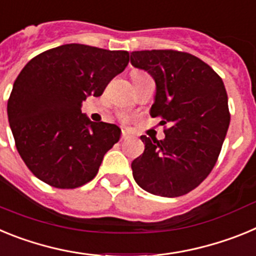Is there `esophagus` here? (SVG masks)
<instances>
[{
	"label": "esophagus",
	"instance_id": "1",
	"mask_svg": "<svg viewBox=\"0 0 256 256\" xmlns=\"http://www.w3.org/2000/svg\"><path fill=\"white\" fill-rule=\"evenodd\" d=\"M128 138H130V133L128 130H123L122 132V141H126Z\"/></svg>",
	"mask_w": 256,
	"mask_h": 256
}]
</instances>
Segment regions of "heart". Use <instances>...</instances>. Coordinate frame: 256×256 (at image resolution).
I'll list each match as a JSON object with an SVG mask.
<instances>
[{"label": "heart", "mask_w": 256, "mask_h": 256, "mask_svg": "<svg viewBox=\"0 0 256 256\" xmlns=\"http://www.w3.org/2000/svg\"><path fill=\"white\" fill-rule=\"evenodd\" d=\"M132 79L133 78H140V76H148L146 73H144V72H141V70H133L132 72ZM118 119L122 122H126L128 119H130V116L126 114V112H118Z\"/></svg>", "instance_id": "1"}]
</instances>
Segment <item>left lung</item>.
<instances>
[{"instance_id":"left-lung-1","label":"left lung","mask_w":256,"mask_h":256,"mask_svg":"<svg viewBox=\"0 0 256 256\" xmlns=\"http://www.w3.org/2000/svg\"><path fill=\"white\" fill-rule=\"evenodd\" d=\"M130 62L155 79L150 114L169 124L164 140L141 136L144 151L132 162L133 178L154 195H186L212 170L227 134L230 114L223 80L188 52L133 51Z\"/></svg>"}]
</instances>
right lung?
Returning <instances> with one entry per match:
<instances>
[{
	"label": "right lung",
	"mask_w": 256,
	"mask_h": 256,
	"mask_svg": "<svg viewBox=\"0 0 256 256\" xmlns=\"http://www.w3.org/2000/svg\"><path fill=\"white\" fill-rule=\"evenodd\" d=\"M130 62L128 51L70 44L32 58L8 101L15 146L29 170L56 188L80 187L96 177L104 155L119 141L115 124L82 114Z\"/></svg>",
	"instance_id": "right-lung-1"
}]
</instances>
